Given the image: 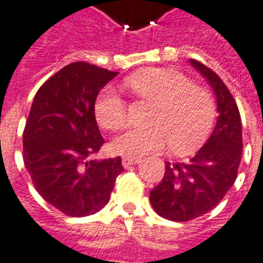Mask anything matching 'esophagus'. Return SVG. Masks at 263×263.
<instances>
[{
	"mask_svg": "<svg viewBox=\"0 0 263 263\" xmlns=\"http://www.w3.org/2000/svg\"><path fill=\"white\" fill-rule=\"evenodd\" d=\"M139 161H140V160H139V158L123 157V160H122V164H123V167H124V168H128V167H130V165H135V164H137V163H139Z\"/></svg>",
	"mask_w": 263,
	"mask_h": 263,
	"instance_id": "1",
	"label": "esophagus"
}]
</instances>
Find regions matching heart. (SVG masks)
Here are the masks:
<instances>
[{"mask_svg": "<svg viewBox=\"0 0 263 263\" xmlns=\"http://www.w3.org/2000/svg\"><path fill=\"white\" fill-rule=\"evenodd\" d=\"M136 98L152 103L146 128H133L113 141V150L137 158L160 152L167 144L176 154H190L205 141L215 119V103L205 87L164 68L139 70L126 79ZM95 116L106 130H119L127 122V105L119 93L106 87L96 99Z\"/></svg>", "mask_w": 263, "mask_h": 263, "instance_id": "heart-1", "label": "heart"}]
</instances>
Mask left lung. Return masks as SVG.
<instances>
[{"instance_id":"obj_1","label":"left lung","mask_w":263,"mask_h":263,"mask_svg":"<svg viewBox=\"0 0 263 263\" xmlns=\"http://www.w3.org/2000/svg\"><path fill=\"white\" fill-rule=\"evenodd\" d=\"M190 65L205 78L217 98V124L204 146L187 163H165L161 182L150 191L160 217L185 222L211 211L230 191L242 156L239 110L221 78L195 59Z\"/></svg>"}]
</instances>
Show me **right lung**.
I'll return each mask as SVG.
<instances>
[{
	"instance_id": "right-lung-1",
	"label": "right lung",
	"mask_w": 263,
	"mask_h": 263,
	"mask_svg": "<svg viewBox=\"0 0 263 263\" xmlns=\"http://www.w3.org/2000/svg\"><path fill=\"white\" fill-rule=\"evenodd\" d=\"M115 76L117 72L73 62L33 98L24 130V164L41 197L69 217L100 211L124 170L120 157L92 158L105 143L95 102Z\"/></svg>"
}]
</instances>
